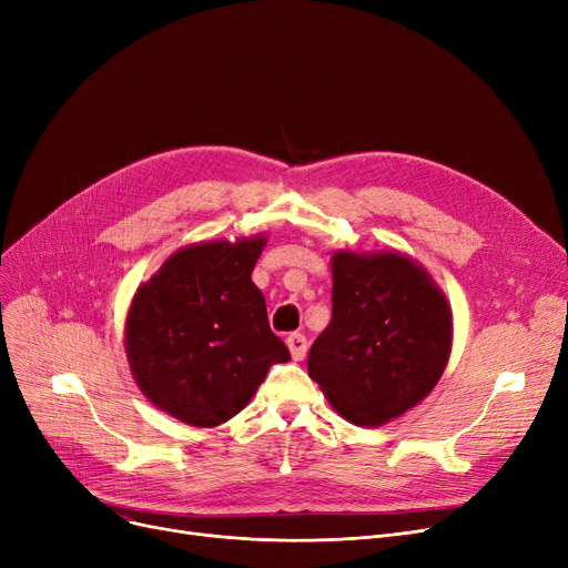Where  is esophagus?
<instances>
[{
  "label": "esophagus",
  "mask_w": 568,
  "mask_h": 568,
  "mask_svg": "<svg viewBox=\"0 0 568 568\" xmlns=\"http://www.w3.org/2000/svg\"><path fill=\"white\" fill-rule=\"evenodd\" d=\"M287 347H290V354L294 362H302L306 352H308V341L304 334H290L287 336Z\"/></svg>",
  "instance_id": "esophagus-1"
}]
</instances>
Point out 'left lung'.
<instances>
[{
	"label": "left lung",
	"instance_id": "obj_1",
	"mask_svg": "<svg viewBox=\"0 0 568 568\" xmlns=\"http://www.w3.org/2000/svg\"><path fill=\"white\" fill-rule=\"evenodd\" d=\"M332 322L308 375L356 426H382L424 400L452 352V311L419 264L398 253H336Z\"/></svg>",
	"mask_w": 568,
	"mask_h": 568
}]
</instances>
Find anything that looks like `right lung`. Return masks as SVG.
Wrapping results in <instances>:
<instances>
[{"mask_svg":"<svg viewBox=\"0 0 568 568\" xmlns=\"http://www.w3.org/2000/svg\"><path fill=\"white\" fill-rule=\"evenodd\" d=\"M264 239L195 244L165 260L126 320V354L144 396L174 419L212 428L242 412L290 349L251 281Z\"/></svg>","mask_w":568,"mask_h":568,"instance_id":"right-lung-1","label":"right lung"}]
</instances>
